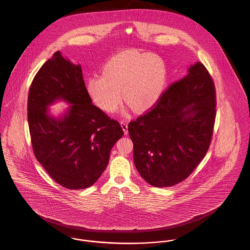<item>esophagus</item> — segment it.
Wrapping results in <instances>:
<instances>
[{
    "label": "esophagus",
    "instance_id": "obj_1",
    "mask_svg": "<svg viewBox=\"0 0 250 250\" xmlns=\"http://www.w3.org/2000/svg\"><path fill=\"white\" fill-rule=\"evenodd\" d=\"M121 125H122V128H123V130L125 132V134L127 135V133H128V130H127V128H128V122L127 121H121Z\"/></svg>",
    "mask_w": 250,
    "mask_h": 250
}]
</instances>
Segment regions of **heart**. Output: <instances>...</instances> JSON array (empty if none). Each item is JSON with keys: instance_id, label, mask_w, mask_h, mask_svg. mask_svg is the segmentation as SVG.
<instances>
[{"instance_id": "b5f03b06", "label": "heart", "mask_w": 250, "mask_h": 250, "mask_svg": "<svg viewBox=\"0 0 250 250\" xmlns=\"http://www.w3.org/2000/svg\"><path fill=\"white\" fill-rule=\"evenodd\" d=\"M167 67L158 55L127 50L108 60L102 75L87 81V92L95 104L107 112L119 107L123 97L136 111L154 107L163 95Z\"/></svg>"}]
</instances>
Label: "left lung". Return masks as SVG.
Returning <instances> with one entry per match:
<instances>
[{"instance_id": "1", "label": "left lung", "mask_w": 250, "mask_h": 250, "mask_svg": "<svg viewBox=\"0 0 250 250\" xmlns=\"http://www.w3.org/2000/svg\"><path fill=\"white\" fill-rule=\"evenodd\" d=\"M214 119V83L197 62L154 108L128 124L134 164L141 176L156 188L188 178L208 151Z\"/></svg>"}]
</instances>
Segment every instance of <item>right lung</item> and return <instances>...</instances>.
<instances>
[{
	"label": "right lung",
	"instance_id": "add662e5",
	"mask_svg": "<svg viewBox=\"0 0 250 250\" xmlns=\"http://www.w3.org/2000/svg\"><path fill=\"white\" fill-rule=\"evenodd\" d=\"M70 104L59 117L48 107ZM28 124L36 159L62 187L93 186L106 169L111 148L124 135L119 122L93 104L81 64L56 51L37 72L28 95Z\"/></svg>",
	"mask_w": 250,
	"mask_h": 250
}]
</instances>
